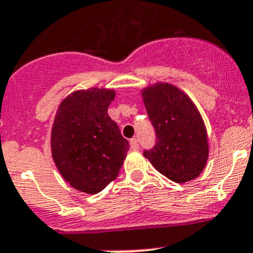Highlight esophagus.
I'll return each instance as SVG.
<instances>
[{"mask_svg":"<svg viewBox=\"0 0 253 253\" xmlns=\"http://www.w3.org/2000/svg\"><path fill=\"white\" fill-rule=\"evenodd\" d=\"M129 145H131V149H132V150H137V149H139V141H137L136 137L129 140Z\"/></svg>","mask_w":253,"mask_h":253,"instance_id":"1","label":"esophagus"}]
</instances>
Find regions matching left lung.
<instances>
[{
    "label": "left lung",
    "instance_id": "8db88e82",
    "mask_svg": "<svg viewBox=\"0 0 253 253\" xmlns=\"http://www.w3.org/2000/svg\"><path fill=\"white\" fill-rule=\"evenodd\" d=\"M142 99L153 124L157 142L144 157L170 181L184 183L199 177L209 157L203 117L186 94L168 83L142 90Z\"/></svg>",
    "mask_w": 253,
    "mask_h": 253
}]
</instances>
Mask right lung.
<instances>
[{
    "mask_svg": "<svg viewBox=\"0 0 253 253\" xmlns=\"http://www.w3.org/2000/svg\"><path fill=\"white\" fill-rule=\"evenodd\" d=\"M114 90H78L62 100L54 117L50 148L65 181L95 195L120 173L129 144L108 116Z\"/></svg>",
    "mask_w": 253,
    "mask_h": 253,
    "instance_id": "add662e5",
    "label": "right lung"
}]
</instances>
